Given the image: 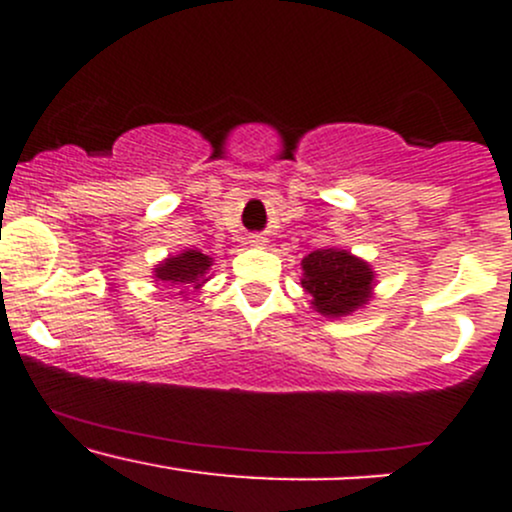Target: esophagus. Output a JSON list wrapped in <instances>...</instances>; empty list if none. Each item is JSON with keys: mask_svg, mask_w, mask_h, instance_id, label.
I'll use <instances>...</instances> for the list:
<instances>
[{"mask_svg": "<svg viewBox=\"0 0 512 512\" xmlns=\"http://www.w3.org/2000/svg\"><path fill=\"white\" fill-rule=\"evenodd\" d=\"M252 243H264V238H260V236H252Z\"/></svg>", "mask_w": 512, "mask_h": 512, "instance_id": "1", "label": "esophagus"}]
</instances>
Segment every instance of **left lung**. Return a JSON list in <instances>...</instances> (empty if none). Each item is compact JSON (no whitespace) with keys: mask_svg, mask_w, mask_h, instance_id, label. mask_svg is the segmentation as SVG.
<instances>
[{"mask_svg":"<svg viewBox=\"0 0 512 512\" xmlns=\"http://www.w3.org/2000/svg\"><path fill=\"white\" fill-rule=\"evenodd\" d=\"M303 289L320 315H346L370 298L373 272L346 250H315L303 260Z\"/></svg>","mask_w":512,"mask_h":512,"instance_id":"1","label":"left lung"}]
</instances>
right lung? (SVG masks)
I'll return each instance as SVG.
<instances>
[{"instance_id":"right-lung-1","label":"right lung","mask_w":512,"mask_h":512,"mask_svg":"<svg viewBox=\"0 0 512 512\" xmlns=\"http://www.w3.org/2000/svg\"><path fill=\"white\" fill-rule=\"evenodd\" d=\"M211 267V257L202 255L197 250H185L178 257H168L166 262L156 267V279L166 281L170 286H185V284H204Z\"/></svg>"}]
</instances>
